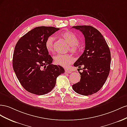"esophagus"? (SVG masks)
Wrapping results in <instances>:
<instances>
[{
    "label": "esophagus",
    "mask_w": 127,
    "mask_h": 127,
    "mask_svg": "<svg viewBox=\"0 0 127 127\" xmlns=\"http://www.w3.org/2000/svg\"><path fill=\"white\" fill-rule=\"evenodd\" d=\"M65 72L67 73H71L72 72L71 70H68V69H65Z\"/></svg>",
    "instance_id": "34e87169"
}]
</instances>
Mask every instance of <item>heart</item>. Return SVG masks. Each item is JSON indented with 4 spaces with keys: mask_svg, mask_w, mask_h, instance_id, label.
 <instances>
[{
    "mask_svg": "<svg viewBox=\"0 0 127 127\" xmlns=\"http://www.w3.org/2000/svg\"><path fill=\"white\" fill-rule=\"evenodd\" d=\"M61 35L69 44V49L70 51L73 53H77L79 49L78 44V39L77 37L70 31H63L61 33ZM55 38L54 36L50 35L46 39L45 41V47L46 49L49 52H53L54 51V44H55ZM74 58L71 54H58L54 58V61L57 64L67 67L73 63Z\"/></svg>",
    "mask_w": 127,
    "mask_h": 127,
    "instance_id": "1",
    "label": "heart"
}]
</instances>
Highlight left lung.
<instances>
[{"label": "left lung", "instance_id": "1", "mask_svg": "<svg viewBox=\"0 0 127 127\" xmlns=\"http://www.w3.org/2000/svg\"><path fill=\"white\" fill-rule=\"evenodd\" d=\"M72 28L82 32L85 38L84 52L73 64L79 68L82 65L83 72H79L81 79L79 82L72 85V88L80 95H90L99 91L109 74L110 48L102 34L95 28L78 25Z\"/></svg>", "mask_w": 127, "mask_h": 127}]
</instances>
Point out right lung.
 <instances>
[{
	"label": "right lung",
	"mask_w": 127,
	"mask_h": 127,
	"mask_svg": "<svg viewBox=\"0 0 127 127\" xmlns=\"http://www.w3.org/2000/svg\"><path fill=\"white\" fill-rule=\"evenodd\" d=\"M60 29L38 27L29 31L17 41L13 57V67L23 87L38 95L50 92L56 78L65 72L60 65L52 64L53 59L45 47L46 39Z\"/></svg>",
	"instance_id": "right-lung-1"
}]
</instances>
